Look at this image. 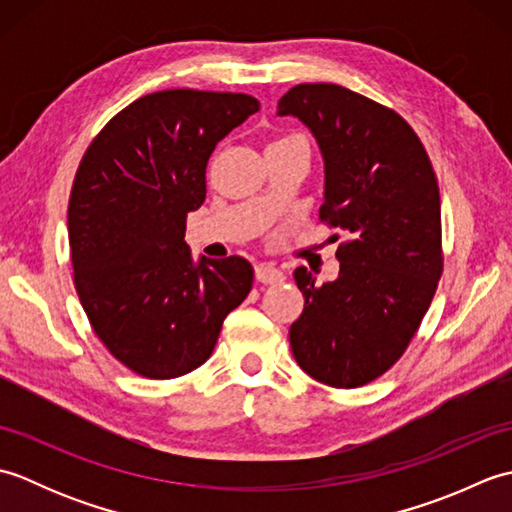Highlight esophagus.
Returning a JSON list of instances; mask_svg holds the SVG:
<instances>
[{
	"label": "esophagus",
	"mask_w": 512,
	"mask_h": 512,
	"mask_svg": "<svg viewBox=\"0 0 512 512\" xmlns=\"http://www.w3.org/2000/svg\"><path fill=\"white\" fill-rule=\"evenodd\" d=\"M255 277L262 284H281L284 281V273L275 264H257L255 266Z\"/></svg>",
	"instance_id": "1"
}]
</instances>
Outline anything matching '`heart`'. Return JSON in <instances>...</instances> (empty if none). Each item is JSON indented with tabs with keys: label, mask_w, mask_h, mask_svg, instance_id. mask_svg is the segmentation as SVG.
<instances>
[{
	"label": "heart",
	"mask_w": 512,
	"mask_h": 512,
	"mask_svg": "<svg viewBox=\"0 0 512 512\" xmlns=\"http://www.w3.org/2000/svg\"><path fill=\"white\" fill-rule=\"evenodd\" d=\"M292 140H306V138H303L301 134H288V136H281V138L273 140V143H270V145H284V143H292Z\"/></svg>",
	"instance_id": "b5f03b06"
}]
</instances>
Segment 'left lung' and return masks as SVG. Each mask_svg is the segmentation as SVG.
Masks as SVG:
<instances>
[{
    "instance_id": "left-lung-1",
    "label": "left lung",
    "mask_w": 512,
    "mask_h": 512,
    "mask_svg": "<svg viewBox=\"0 0 512 512\" xmlns=\"http://www.w3.org/2000/svg\"><path fill=\"white\" fill-rule=\"evenodd\" d=\"M277 114L297 116L317 138L319 217L350 235L336 248L334 281L317 286L308 268L295 270L306 303L290 325L292 354L323 385L361 387L405 354L436 295L444 264L436 173L405 118L341 85H295Z\"/></svg>"
}]
</instances>
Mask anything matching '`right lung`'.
<instances>
[{
    "label": "right lung",
    "instance_id": "obj_1",
    "mask_svg": "<svg viewBox=\"0 0 512 512\" xmlns=\"http://www.w3.org/2000/svg\"><path fill=\"white\" fill-rule=\"evenodd\" d=\"M259 110L248 94L162 90L127 105L76 169L68 235L74 286L110 354L145 378H178L213 354L253 288L244 257L193 264L187 215L206 198L215 145Z\"/></svg>",
    "mask_w": 512,
    "mask_h": 512
}]
</instances>
